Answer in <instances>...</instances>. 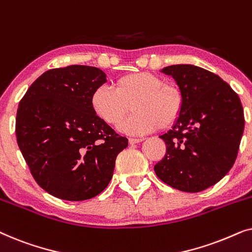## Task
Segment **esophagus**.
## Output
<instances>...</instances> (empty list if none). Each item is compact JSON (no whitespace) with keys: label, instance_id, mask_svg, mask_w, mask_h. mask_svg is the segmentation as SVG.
<instances>
[{"label":"esophagus","instance_id":"obj_1","mask_svg":"<svg viewBox=\"0 0 252 252\" xmlns=\"http://www.w3.org/2000/svg\"><path fill=\"white\" fill-rule=\"evenodd\" d=\"M142 139H133V137H129L128 139V143L129 144H136V143H140L142 142Z\"/></svg>","mask_w":252,"mask_h":252}]
</instances>
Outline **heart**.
<instances>
[{"label": "heart", "instance_id": "b5f03b06", "mask_svg": "<svg viewBox=\"0 0 252 252\" xmlns=\"http://www.w3.org/2000/svg\"><path fill=\"white\" fill-rule=\"evenodd\" d=\"M92 111L99 120L111 127L122 126L132 135H142L171 128L180 118L185 105L184 93L174 82H167L160 75L136 72L123 75L113 82V91L99 86L89 97Z\"/></svg>", "mask_w": 252, "mask_h": 252}]
</instances>
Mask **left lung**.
Instances as JSON below:
<instances>
[{
	"instance_id": "left-lung-1",
	"label": "left lung",
	"mask_w": 252,
	"mask_h": 252,
	"mask_svg": "<svg viewBox=\"0 0 252 252\" xmlns=\"http://www.w3.org/2000/svg\"><path fill=\"white\" fill-rule=\"evenodd\" d=\"M185 97L180 118L159 137L166 154L154 170L164 184L198 192L221 180L235 163L244 129L240 97L219 75L188 64L171 65Z\"/></svg>"
}]
</instances>
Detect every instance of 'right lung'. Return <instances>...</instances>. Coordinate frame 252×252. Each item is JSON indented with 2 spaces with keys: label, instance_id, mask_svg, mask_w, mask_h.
<instances>
[{
  "label": "right lung",
  "instance_id": "1",
  "mask_svg": "<svg viewBox=\"0 0 252 252\" xmlns=\"http://www.w3.org/2000/svg\"><path fill=\"white\" fill-rule=\"evenodd\" d=\"M105 77L86 65L51 68L20 99L17 143L34 180L55 197L85 201L101 194L117 156L128 146L89 105L92 92Z\"/></svg>",
  "mask_w": 252,
  "mask_h": 252
}]
</instances>
